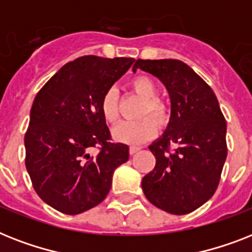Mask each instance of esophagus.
Instances as JSON below:
<instances>
[{
  "label": "esophagus",
  "mask_w": 252,
  "mask_h": 252,
  "mask_svg": "<svg viewBox=\"0 0 252 252\" xmlns=\"http://www.w3.org/2000/svg\"><path fill=\"white\" fill-rule=\"evenodd\" d=\"M140 150V147H136V146H131L130 147V154L131 155H134V154H136V152H138V151Z\"/></svg>",
  "instance_id": "obj_1"
}]
</instances>
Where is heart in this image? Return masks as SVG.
Here are the masks:
<instances>
[{"label":"heart","instance_id":"heart-1","mask_svg":"<svg viewBox=\"0 0 252 252\" xmlns=\"http://www.w3.org/2000/svg\"><path fill=\"white\" fill-rule=\"evenodd\" d=\"M131 88L135 94H138L143 100L140 106L139 116H151L142 117L138 120L124 121L113 130V136L116 140L121 143H126L130 146H139L142 143L147 142L148 139L154 138L158 131V125H165L168 121V106L165 102L156 97L158 94V86L154 80L148 76H136L130 83ZM102 117L105 118L108 124H116L120 112H118V94L116 88H109L104 94L100 102Z\"/></svg>","mask_w":252,"mask_h":252}]
</instances>
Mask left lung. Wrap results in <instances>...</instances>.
I'll list each match as a JSON object with an SVG mask.
<instances>
[{
  "mask_svg": "<svg viewBox=\"0 0 252 252\" xmlns=\"http://www.w3.org/2000/svg\"><path fill=\"white\" fill-rule=\"evenodd\" d=\"M140 69L164 83L170 97V121L148 148L156 158L142 189L154 206L186 215L212 198L226 160V122L212 88L178 60H138ZM173 147V150L170 148Z\"/></svg>",
  "mask_w": 252,
  "mask_h": 252,
  "instance_id": "left-lung-1",
  "label": "left lung"
}]
</instances>
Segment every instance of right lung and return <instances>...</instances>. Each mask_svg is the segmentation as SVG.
I'll return each mask as SVG.
<instances>
[{
  "instance_id": "right-lung-1",
  "label": "right lung",
  "mask_w": 252,
  "mask_h": 252,
  "mask_svg": "<svg viewBox=\"0 0 252 252\" xmlns=\"http://www.w3.org/2000/svg\"><path fill=\"white\" fill-rule=\"evenodd\" d=\"M134 58L84 56L62 66L36 94L24 135L26 168L40 198L79 215L106 198L128 146L110 142L100 102ZM94 146L96 155L91 154Z\"/></svg>"
}]
</instances>
